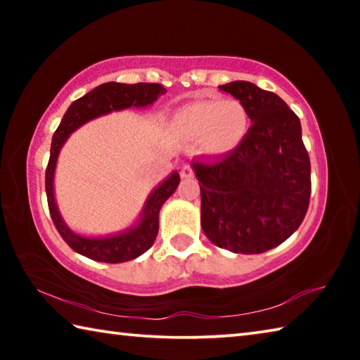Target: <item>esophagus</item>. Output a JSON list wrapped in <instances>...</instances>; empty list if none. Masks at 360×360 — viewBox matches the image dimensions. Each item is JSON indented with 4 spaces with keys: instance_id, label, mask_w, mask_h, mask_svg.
Masks as SVG:
<instances>
[{
    "instance_id": "obj_1",
    "label": "esophagus",
    "mask_w": 360,
    "mask_h": 360,
    "mask_svg": "<svg viewBox=\"0 0 360 360\" xmlns=\"http://www.w3.org/2000/svg\"><path fill=\"white\" fill-rule=\"evenodd\" d=\"M192 176H193V169L191 168V165H184V167H182V169H181V178L188 179V178H192Z\"/></svg>"
}]
</instances>
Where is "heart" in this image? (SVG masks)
<instances>
[{
    "label": "heart",
    "mask_w": 360,
    "mask_h": 360,
    "mask_svg": "<svg viewBox=\"0 0 360 360\" xmlns=\"http://www.w3.org/2000/svg\"><path fill=\"white\" fill-rule=\"evenodd\" d=\"M174 124L191 139H202L210 154L236 149L249 129L248 109L240 101L202 100L179 109Z\"/></svg>",
    "instance_id": "1"
}]
</instances>
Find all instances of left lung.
<instances>
[{
    "mask_svg": "<svg viewBox=\"0 0 360 360\" xmlns=\"http://www.w3.org/2000/svg\"><path fill=\"white\" fill-rule=\"evenodd\" d=\"M248 109L252 125L240 146L216 158H193L202 195V229L235 254H262L300 227L311 193V165L297 114L283 98L248 81L219 85Z\"/></svg>",
    "mask_w": 360,
    "mask_h": 360,
    "instance_id": "1",
    "label": "left lung"
}]
</instances>
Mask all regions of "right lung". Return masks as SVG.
<instances>
[{
	"mask_svg": "<svg viewBox=\"0 0 360 360\" xmlns=\"http://www.w3.org/2000/svg\"><path fill=\"white\" fill-rule=\"evenodd\" d=\"M163 94H167V90L160 84L106 82L72 101L70 108L66 109L63 119L52 138L51 158H49L46 169V195L49 211H51L52 221L56 224L58 233L62 235L66 245L77 254L96 262H105V264H122V262L133 260L144 254L155 241L158 231V212H160L163 203L178 188L181 178L178 172H173L160 184L152 188L138 219L127 229L109 235L94 236L77 233L65 222L56 200L53 179H56L60 150L68 141L71 133L81 129L87 122L129 108H148L154 105L158 96Z\"/></svg>",
	"mask_w": 360,
	"mask_h": 360,
	"instance_id": "add662e5",
	"label": "right lung"
}]
</instances>
